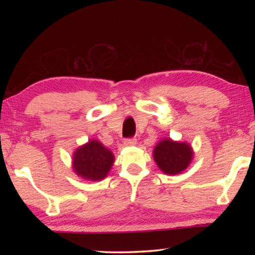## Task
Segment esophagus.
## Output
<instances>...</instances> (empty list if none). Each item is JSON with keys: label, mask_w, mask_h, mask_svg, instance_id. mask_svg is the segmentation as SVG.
I'll list each match as a JSON object with an SVG mask.
<instances>
[{"label": "esophagus", "mask_w": 255, "mask_h": 255, "mask_svg": "<svg viewBox=\"0 0 255 255\" xmlns=\"http://www.w3.org/2000/svg\"><path fill=\"white\" fill-rule=\"evenodd\" d=\"M125 146H133L137 144V139L136 138H129V139H126L124 141Z\"/></svg>", "instance_id": "1"}]
</instances>
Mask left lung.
Segmentation results:
<instances>
[{"instance_id":"left-lung-1","label":"left lung","mask_w":255,"mask_h":255,"mask_svg":"<svg viewBox=\"0 0 255 255\" xmlns=\"http://www.w3.org/2000/svg\"><path fill=\"white\" fill-rule=\"evenodd\" d=\"M195 152L187 141H176L170 137L162 138L153 149L154 161L164 174L182 173L191 164Z\"/></svg>"}]
</instances>
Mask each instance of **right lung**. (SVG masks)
<instances>
[{
	"mask_svg": "<svg viewBox=\"0 0 255 255\" xmlns=\"http://www.w3.org/2000/svg\"><path fill=\"white\" fill-rule=\"evenodd\" d=\"M115 155L100 140L90 139L77 147L72 157V169L81 179L101 181L109 174Z\"/></svg>",
	"mask_w": 255,
	"mask_h": 255,
	"instance_id": "obj_1",
	"label": "right lung"
}]
</instances>
